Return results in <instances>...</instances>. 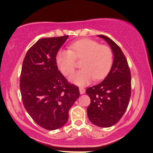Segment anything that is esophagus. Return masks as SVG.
Masks as SVG:
<instances>
[{"mask_svg": "<svg viewBox=\"0 0 153 153\" xmlns=\"http://www.w3.org/2000/svg\"><path fill=\"white\" fill-rule=\"evenodd\" d=\"M79 91H80V94H83L84 93H85V88H82V87H80V88H79Z\"/></svg>", "mask_w": 153, "mask_h": 153, "instance_id": "1", "label": "esophagus"}]
</instances>
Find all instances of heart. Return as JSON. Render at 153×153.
<instances>
[{"instance_id":"b5f03b06","label":"heart","mask_w":153,"mask_h":153,"mask_svg":"<svg viewBox=\"0 0 153 153\" xmlns=\"http://www.w3.org/2000/svg\"><path fill=\"white\" fill-rule=\"evenodd\" d=\"M81 70L71 77V80L80 85L92 80H101L108 75L114 62L111 49L91 39H82L71 43L69 50H60L55 57L56 64L65 76L73 73L76 60H80Z\"/></svg>"}]
</instances>
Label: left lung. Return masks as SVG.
Here are the masks:
<instances>
[{
	"label": "left lung",
	"instance_id": "8db88e82",
	"mask_svg": "<svg viewBox=\"0 0 153 153\" xmlns=\"http://www.w3.org/2000/svg\"><path fill=\"white\" fill-rule=\"evenodd\" d=\"M106 41L114 52L111 71L101 83L86 89L91 103L88 117L98 127H109L120 120L127 110L131 96V72L127 58L113 40L99 35Z\"/></svg>",
	"mask_w": 153,
	"mask_h": 153
}]
</instances>
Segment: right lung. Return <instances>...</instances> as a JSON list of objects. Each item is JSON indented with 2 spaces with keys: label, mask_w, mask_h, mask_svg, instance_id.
<instances>
[{
  "label": "right lung",
  "mask_w": 153,
  "mask_h": 153,
  "mask_svg": "<svg viewBox=\"0 0 153 153\" xmlns=\"http://www.w3.org/2000/svg\"><path fill=\"white\" fill-rule=\"evenodd\" d=\"M68 37L43 38L26 52L20 75L24 108L39 126L47 130L63 127L68 112L80 96L78 86L57 69L55 57Z\"/></svg>",
  "instance_id": "obj_1"
}]
</instances>
